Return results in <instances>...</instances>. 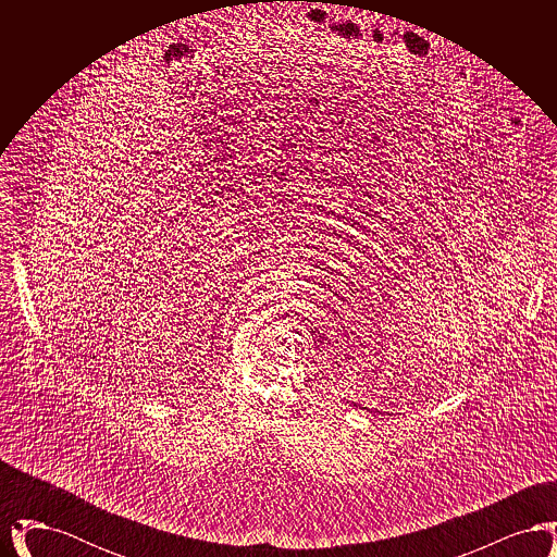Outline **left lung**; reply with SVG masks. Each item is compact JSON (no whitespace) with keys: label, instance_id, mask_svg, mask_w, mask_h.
Instances as JSON below:
<instances>
[{"label":"left lung","instance_id":"left-lung-1","mask_svg":"<svg viewBox=\"0 0 557 557\" xmlns=\"http://www.w3.org/2000/svg\"><path fill=\"white\" fill-rule=\"evenodd\" d=\"M352 405H355V407H361V405H357V403H352ZM361 409H368V407H361Z\"/></svg>","mask_w":557,"mask_h":557}]
</instances>
